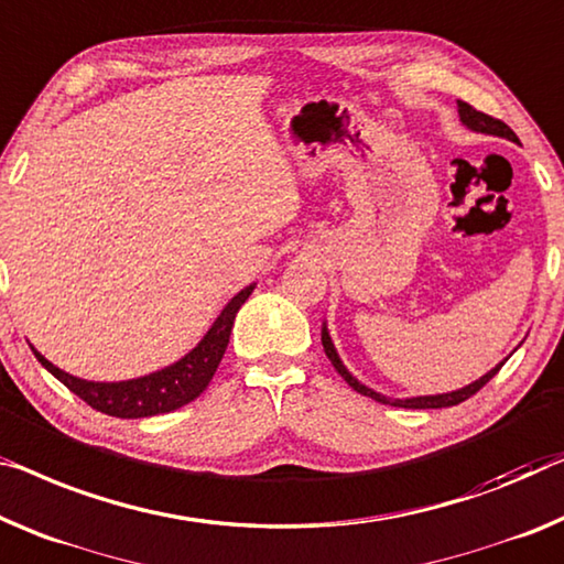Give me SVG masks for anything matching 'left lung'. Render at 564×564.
I'll list each match as a JSON object with an SVG mask.
<instances>
[{
    "label": "left lung",
    "mask_w": 564,
    "mask_h": 564,
    "mask_svg": "<svg viewBox=\"0 0 564 564\" xmlns=\"http://www.w3.org/2000/svg\"><path fill=\"white\" fill-rule=\"evenodd\" d=\"M458 119H460V123L466 126L468 131H474V133H486V137H499V139H507V141H514V144H519L517 133L511 131L507 123L499 121V119H491V116H486V113H481V111H476V108H470L468 104H464V100H458ZM322 344H324L326 357L332 359L334 369L344 377V382H347L351 390H357L359 394H365V398H372V400H377V402H382V405H392V408H410V410L453 408V405H458V402L468 400L470 394H476L478 390H481L484 384L489 382L491 377L497 375L499 369L503 367V362H507V359L511 357V355H509L507 359H503V362H499L497 367L489 369V372L478 377V380H474L470 384H466V388H458V390H453V392H441V394H417V398H388V394H382V392H377V390H372V388H367L365 382H359L357 377L351 375L347 367H344L341 357H339V351H336L334 341H332V334H329V329H326V322L322 324Z\"/></svg>",
    "instance_id": "obj_1"
}]
</instances>
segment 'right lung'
I'll return each mask as SVG.
<instances>
[{"instance_id": "add662e5", "label": "right lung", "mask_w": 564, "mask_h": 564, "mask_svg": "<svg viewBox=\"0 0 564 564\" xmlns=\"http://www.w3.org/2000/svg\"><path fill=\"white\" fill-rule=\"evenodd\" d=\"M256 283L240 289L235 296L225 304V308L217 314L213 326L205 332V336L192 347L187 355L176 359V362L166 365L156 372L133 377V380H119V382H96V380H83L65 372L57 365L50 362L35 351L37 362L47 369L50 375L57 377L67 390L78 394L80 400H86L90 408H96L98 413H106L111 417H151V415H164L172 410L187 405L202 392L207 390L209 380L217 372V365L228 349L230 332L235 314L240 306L246 304L250 293H253Z\"/></svg>"}]
</instances>
